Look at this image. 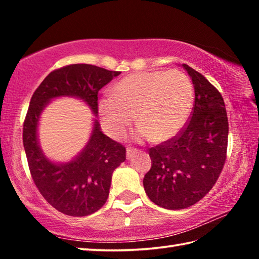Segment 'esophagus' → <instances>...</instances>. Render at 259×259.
Here are the masks:
<instances>
[{"instance_id": "1", "label": "esophagus", "mask_w": 259, "mask_h": 259, "mask_svg": "<svg viewBox=\"0 0 259 259\" xmlns=\"http://www.w3.org/2000/svg\"><path fill=\"white\" fill-rule=\"evenodd\" d=\"M135 153H137V150L133 147H128L126 148V159H131L135 155Z\"/></svg>"}]
</instances>
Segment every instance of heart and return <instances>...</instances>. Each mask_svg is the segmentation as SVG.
I'll use <instances>...</instances> for the list:
<instances>
[{"label":"heart","mask_w":259,"mask_h":259,"mask_svg":"<svg viewBox=\"0 0 259 259\" xmlns=\"http://www.w3.org/2000/svg\"><path fill=\"white\" fill-rule=\"evenodd\" d=\"M113 96L99 102L104 130L115 139L123 138L135 121L139 139L164 142L181 133L190 117L192 83L177 69L169 72H137L116 83Z\"/></svg>","instance_id":"obj_1"}]
</instances>
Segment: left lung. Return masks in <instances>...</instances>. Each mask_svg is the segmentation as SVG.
<instances>
[{
	"instance_id": "left-lung-1",
	"label": "left lung",
	"mask_w": 259,
	"mask_h": 259,
	"mask_svg": "<svg viewBox=\"0 0 259 259\" xmlns=\"http://www.w3.org/2000/svg\"><path fill=\"white\" fill-rule=\"evenodd\" d=\"M195 89L190 120L181 133L150 148L152 166L143 179L148 198L178 210L200 201L225 164L229 121L222 95L202 74L183 64Z\"/></svg>"
}]
</instances>
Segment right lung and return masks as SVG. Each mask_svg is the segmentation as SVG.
I'll return each instance as SVG.
<instances>
[{"mask_svg": "<svg viewBox=\"0 0 259 259\" xmlns=\"http://www.w3.org/2000/svg\"><path fill=\"white\" fill-rule=\"evenodd\" d=\"M120 73L88 64L67 65L52 71L30 99L23 128L29 171L47 202L68 216H88L103 207L108 198L112 174L125 161V147L104 135L96 120L81 154L66 164H55L38 147V117L46 104L59 96L81 98L97 114L98 91Z\"/></svg>", "mask_w": 259, "mask_h": 259, "instance_id": "add662e5", "label": "right lung"}]
</instances>
